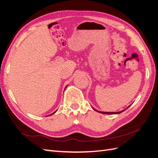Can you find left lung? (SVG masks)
I'll use <instances>...</instances> for the list:
<instances>
[{
	"mask_svg": "<svg viewBox=\"0 0 158 158\" xmlns=\"http://www.w3.org/2000/svg\"><path fill=\"white\" fill-rule=\"evenodd\" d=\"M129 106L128 107H129ZM127 107V108H128ZM95 111H98V112H99V113H103V114H119V113H122V112H123L124 111H125V110L127 109H124V110H123V111H119V112H102V111H98V110H96V109H95L94 107H92Z\"/></svg>",
	"mask_w": 158,
	"mask_h": 158,
	"instance_id": "1",
	"label": "left lung"
}]
</instances>
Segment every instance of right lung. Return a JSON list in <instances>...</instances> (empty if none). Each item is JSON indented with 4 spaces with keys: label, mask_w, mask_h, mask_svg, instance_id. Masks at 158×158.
Listing matches in <instances>:
<instances>
[{
    "label": "right lung",
    "mask_w": 158,
    "mask_h": 158,
    "mask_svg": "<svg viewBox=\"0 0 158 158\" xmlns=\"http://www.w3.org/2000/svg\"><path fill=\"white\" fill-rule=\"evenodd\" d=\"M66 87H67V85H66V87H65V88H66ZM56 111H57V110H56ZM56 111H55V112H56ZM55 112H54V113H52V114H54V113H55ZM51 114H50V115H51Z\"/></svg>",
    "instance_id": "add662e5"
}]
</instances>
